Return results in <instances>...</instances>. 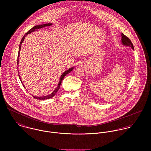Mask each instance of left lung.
<instances>
[{"label": "left lung", "instance_id": "8db88e82", "mask_svg": "<svg viewBox=\"0 0 151 151\" xmlns=\"http://www.w3.org/2000/svg\"><path fill=\"white\" fill-rule=\"evenodd\" d=\"M122 43L123 45L129 46L131 49H132L133 50H134L133 45L131 42V41H130V40L127 37H126L125 35H124L123 33H122Z\"/></svg>", "mask_w": 151, "mask_h": 151}]
</instances>
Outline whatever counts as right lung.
<instances>
[{
    "instance_id": "obj_1",
    "label": "right lung",
    "mask_w": 151,
    "mask_h": 151,
    "mask_svg": "<svg viewBox=\"0 0 151 151\" xmlns=\"http://www.w3.org/2000/svg\"><path fill=\"white\" fill-rule=\"evenodd\" d=\"M52 25V23H47V24H41V25H38L34 26V27H32L31 29H29V30L24 35V37H22V41H21L20 43V45H19V53H18V58H17V65H19V56H20V50H21L22 44V43L23 42V41H24V39H25V37H26L28 34H30V33H31V32H34V31H37V30L39 29L42 28L46 27H49V26H50V25ZM18 67H17V68H18ZM74 67H71L70 68H69V69H68L67 70L65 71V72L61 75V76H60V77L59 83L58 86L55 88V89H54V91H53L50 94H49V95H48L43 96H34V95H32V96L34 98L37 99H40V100L47 99H50V98L53 97V96L56 95V92H58V91L59 89L60 84H61V83H62L63 80L64 79L65 76H67V74H68L69 73H70V72L74 69ZM18 71H19V70H18ZM18 72L19 73V71H18ZM19 76L20 80V81H21V82H22V86L25 88V87L24 86V84H23V83H22V80H21V77H20V74H19Z\"/></svg>"
}]
</instances>
